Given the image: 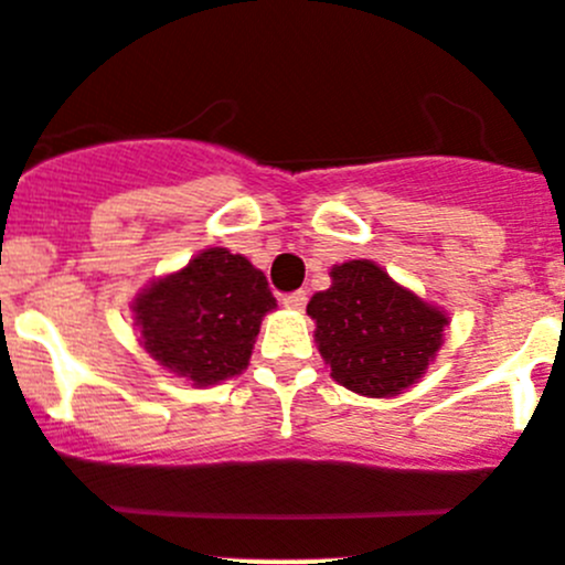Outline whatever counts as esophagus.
<instances>
[{"label": "esophagus", "mask_w": 565, "mask_h": 565, "mask_svg": "<svg viewBox=\"0 0 565 565\" xmlns=\"http://www.w3.org/2000/svg\"><path fill=\"white\" fill-rule=\"evenodd\" d=\"M306 300H309V292H306V289H298V292L284 295V306H287V309H295V311L306 309Z\"/></svg>", "instance_id": "esophagus-1"}]
</instances>
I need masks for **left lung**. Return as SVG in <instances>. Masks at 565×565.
<instances>
[{"instance_id": "obj_1", "label": "left lung", "mask_w": 565, "mask_h": 565, "mask_svg": "<svg viewBox=\"0 0 565 565\" xmlns=\"http://www.w3.org/2000/svg\"><path fill=\"white\" fill-rule=\"evenodd\" d=\"M331 278L306 311L333 381L366 397H392L419 381L447 317L366 259L337 265Z\"/></svg>"}]
</instances>
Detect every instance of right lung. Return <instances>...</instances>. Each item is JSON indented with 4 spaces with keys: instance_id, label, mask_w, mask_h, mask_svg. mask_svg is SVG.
Here are the masks:
<instances>
[{
    "instance_id": "1",
    "label": "right lung",
    "mask_w": 565,
    "mask_h": 565,
    "mask_svg": "<svg viewBox=\"0 0 565 565\" xmlns=\"http://www.w3.org/2000/svg\"><path fill=\"white\" fill-rule=\"evenodd\" d=\"M276 309L265 273L245 256L210 248L135 300L143 348L195 386L248 366L262 317Z\"/></svg>"
}]
</instances>
